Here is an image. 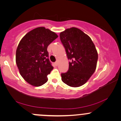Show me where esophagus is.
Here are the masks:
<instances>
[{
	"mask_svg": "<svg viewBox=\"0 0 121 121\" xmlns=\"http://www.w3.org/2000/svg\"><path fill=\"white\" fill-rule=\"evenodd\" d=\"M55 65H56V66H57V65H58V62H57V61L55 62Z\"/></svg>",
	"mask_w": 121,
	"mask_h": 121,
	"instance_id": "1",
	"label": "esophagus"
}]
</instances>
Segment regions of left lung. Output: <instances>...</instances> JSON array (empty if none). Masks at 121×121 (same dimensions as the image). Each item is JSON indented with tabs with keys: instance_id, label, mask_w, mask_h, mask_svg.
<instances>
[{
	"instance_id": "obj_1",
	"label": "left lung",
	"mask_w": 121,
	"mask_h": 121,
	"mask_svg": "<svg viewBox=\"0 0 121 121\" xmlns=\"http://www.w3.org/2000/svg\"><path fill=\"white\" fill-rule=\"evenodd\" d=\"M60 38L70 60L68 70L61 74L62 81L69 86H81L96 69L98 53L95 45L91 37L75 27L61 32Z\"/></svg>"
}]
</instances>
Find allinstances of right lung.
<instances>
[{
  "mask_svg": "<svg viewBox=\"0 0 121 121\" xmlns=\"http://www.w3.org/2000/svg\"><path fill=\"white\" fill-rule=\"evenodd\" d=\"M56 33L38 27L27 33L20 40L16 52V62L21 76L28 83L40 86L48 81L53 69L47 51L48 46L57 38Z\"/></svg>",
  "mask_w": 121,
  "mask_h": 121,
  "instance_id": "obj_1",
  "label": "right lung"
}]
</instances>
